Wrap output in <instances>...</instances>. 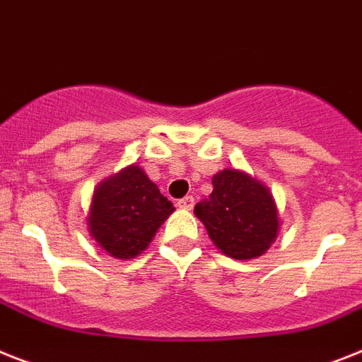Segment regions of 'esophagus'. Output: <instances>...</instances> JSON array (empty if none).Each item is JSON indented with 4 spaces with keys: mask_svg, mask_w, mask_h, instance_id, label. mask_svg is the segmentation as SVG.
I'll use <instances>...</instances> for the list:
<instances>
[{
    "mask_svg": "<svg viewBox=\"0 0 362 362\" xmlns=\"http://www.w3.org/2000/svg\"><path fill=\"white\" fill-rule=\"evenodd\" d=\"M177 207L179 209H187V211H190V209L194 207V196H185V198L179 199Z\"/></svg>",
    "mask_w": 362,
    "mask_h": 362,
    "instance_id": "esophagus-1",
    "label": "esophagus"
}]
</instances>
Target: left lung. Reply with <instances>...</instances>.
Returning a JSON list of instances; mask_svg holds the SVG:
<instances>
[{
  "mask_svg": "<svg viewBox=\"0 0 362 362\" xmlns=\"http://www.w3.org/2000/svg\"><path fill=\"white\" fill-rule=\"evenodd\" d=\"M211 240L228 257L246 261L267 252L276 240L279 220L272 194L238 170L213 177V194L194 207Z\"/></svg>",
  "mask_w": 362,
  "mask_h": 362,
  "instance_id": "obj_1",
  "label": "left lung"
}]
</instances>
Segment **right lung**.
Here are the masks:
<instances>
[{
  "instance_id": "add662e5",
  "label": "right lung",
  "mask_w": 362,
  "mask_h": 362,
  "mask_svg": "<svg viewBox=\"0 0 362 362\" xmlns=\"http://www.w3.org/2000/svg\"><path fill=\"white\" fill-rule=\"evenodd\" d=\"M174 213L144 170L129 166L98 187L92 199L88 229L109 255L129 259L148 247L160 223Z\"/></svg>"
}]
</instances>
